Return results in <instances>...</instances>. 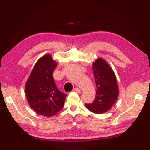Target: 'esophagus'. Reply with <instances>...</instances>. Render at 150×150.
<instances>
[{
  "label": "esophagus",
  "instance_id": "34e87169",
  "mask_svg": "<svg viewBox=\"0 0 150 150\" xmlns=\"http://www.w3.org/2000/svg\"><path fill=\"white\" fill-rule=\"evenodd\" d=\"M73 91H74V92H76L77 93H80L81 92L80 89L77 88V87H75V88H74L73 89Z\"/></svg>",
  "mask_w": 150,
  "mask_h": 150
}]
</instances>
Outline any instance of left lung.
Listing matches in <instances>:
<instances>
[{"label": "left lung", "instance_id": "obj_1", "mask_svg": "<svg viewBox=\"0 0 150 150\" xmlns=\"http://www.w3.org/2000/svg\"><path fill=\"white\" fill-rule=\"evenodd\" d=\"M92 70L97 89L94 101L85 104V107L91 112L101 114L112 108L118 99L119 88L112 68L104 58H97L93 62Z\"/></svg>", "mask_w": 150, "mask_h": 150}]
</instances>
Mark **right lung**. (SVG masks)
Returning a JSON list of instances; mask_svg holds the SVG:
<instances>
[{"mask_svg": "<svg viewBox=\"0 0 150 150\" xmlns=\"http://www.w3.org/2000/svg\"><path fill=\"white\" fill-rule=\"evenodd\" d=\"M57 62L46 53L34 65L25 84V94L30 107L39 115L55 116L64 106L66 94L56 87L53 73Z\"/></svg>", "mask_w": 150, "mask_h": 150, "instance_id": "add662e5", "label": "right lung"}]
</instances>
